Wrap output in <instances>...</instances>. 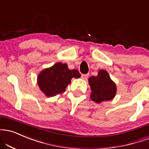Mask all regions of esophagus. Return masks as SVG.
Instances as JSON below:
<instances>
[{
    "label": "esophagus",
    "mask_w": 149,
    "mask_h": 149,
    "mask_svg": "<svg viewBox=\"0 0 149 149\" xmlns=\"http://www.w3.org/2000/svg\"><path fill=\"white\" fill-rule=\"evenodd\" d=\"M89 77V74H82L81 78L83 80H87Z\"/></svg>",
    "instance_id": "1"
}]
</instances>
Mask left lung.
Masks as SVG:
<instances>
[{"label":"left lung","instance_id":"1","mask_svg":"<svg viewBox=\"0 0 149 149\" xmlns=\"http://www.w3.org/2000/svg\"><path fill=\"white\" fill-rule=\"evenodd\" d=\"M89 84L92 89L90 98L95 103L110 101L115 96L116 84L111 80L110 75L105 70H100L97 76L90 77Z\"/></svg>","mask_w":149,"mask_h":149}]
</instances>
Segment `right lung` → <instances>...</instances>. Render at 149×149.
I'll list each match as a JSON object with an SVG mask.
<instances>
[{
    "instance_id": "1",
    "label": "right lung",
    "mask_w": 149,
    "mask_h": 149,
    "mask_svg": "<svg viewBox=\"0 0 149 149\" xmlns=\"http://www.w3.org/2000/svg\"><path fill=\"white\" fill-rule=\"evenodd\" d=\"M81 76L76 69L70 70L67 64L61 62L41 71L37 77V83L42 92L48 97L62 94L71 83L72 78Z\"/></svg>"
}]
</instances>
